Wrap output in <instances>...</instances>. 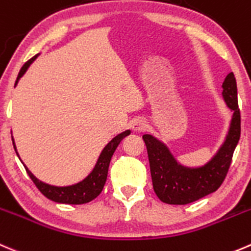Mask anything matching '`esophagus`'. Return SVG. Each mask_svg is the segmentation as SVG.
<instances>
[{"mask_svg": "<svg viewBox=\"0 0 251 251\" xmlns=\"http://www.w3.org/2000/svg\"><path fill=\"white\" fill-rule=\"evenodd\" d=\"M147 127V124H146L145 119L142 118H136L135 120H132L131 123V128H132L135 132H142V131L146 130Z\"/></svg>", "mask_w": 251, "mask_h": 251, "instance_id": "1", "label": "esophagus"}]
</instances>
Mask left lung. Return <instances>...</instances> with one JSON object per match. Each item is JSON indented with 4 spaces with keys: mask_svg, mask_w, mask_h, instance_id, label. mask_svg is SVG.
Instances as JSON below:
<instances>
[{
    "mask_svg": "<svg viewBox=\"0 0 251 251\" xmlns=\"http://www.w3.org/2000/svg\"><path fill=\"white\" fill-rule=\"evenodd\" d=\"M222 88L223 100L233 111L232 120L225 141L205 164L199 167L181 164L163 141L148 133L142 136L147 147L153 189L162 202L186 205L215 193L222 185L240 138V111L233 72L227 75Z\"/></svg>",
    "mask_w": 251,
    "mask_h": 251,
    "instance_id": "8db88e82",
    "label": "left lung"
}]
</instances>
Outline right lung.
Segmentation results:
<instances>
[{
  "mask_svg": "<svg viewBox=\"0 0 251 251\" xmlns=\"http://www.w3.org/2000/svg\"><path fill=\"white\" fill-rule=\"evenodd\" d=\"M39 56L35 55L34 57H31L30 60L26 61L24 66L22 67L21 71H19L18 77H17V81L14 87L18 84L19 79L24 76L26 71H28L29 66L33 64L34 61L36 60V57ZM131 133L130 130H126L124 132L119 133L116 135L110 142H108V145L103 148V151L100 152L99 154L98 159H97L96 165L94 168L92 169V172L84 177L83 180L81 181L76 182V184H72V185H67V186H55V185H50V184H46V182L41 181L39 180L28 168L25 167V164L23 165L25 168L26 173L28 175L30 176V179L33 180V182L35 184V186L38 187L40 193L43 194L45 198H48L49 200L53 201V202H58V203H69V205H82V203H87L89 201L94 200L99 194L101 193L103 190L104 185H105L106 181V176H108V169H109V164H110V160L111 157H113L114 152L115 150L118 148L119 143L121 142L124 137L128 136ZM12 141H13V147L16 150L17 155L19 154L17 152V147H16V143H14L13 137H12ZM21 159V158H19Z\"/></svg>",
  "mask_w": 251,
  "mask_h": 251,
  "instance_id": "1",
  "label": "right lung"
}]
</instances>
